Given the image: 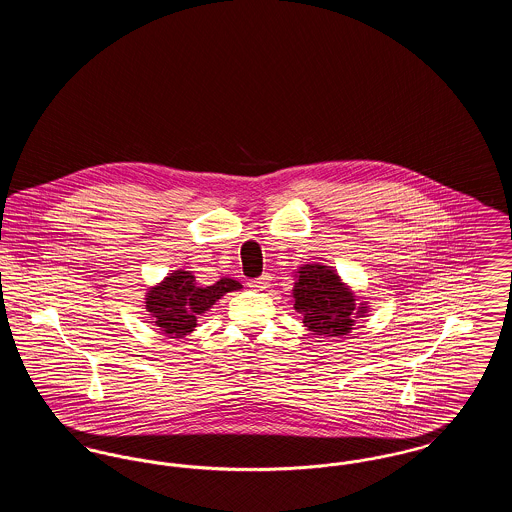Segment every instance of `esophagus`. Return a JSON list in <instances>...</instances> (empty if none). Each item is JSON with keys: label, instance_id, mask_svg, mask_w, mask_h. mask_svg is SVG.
I'll return each instance as SVG.
<instances>
[{"label": "esophagus", "instance_id": "34e87169", "mask_svg": "<svg viewBox=\"0 0 512 512\" xmlns=\"http://www.w3.org/2000/svg\"><path fill=\"white\" fill-rule=\"evenodd\" d=\"M268 284H270V276L268 274H263V276L255 278V280H249V288H253V290H265V288H268Z\"/></svg>", "mask_w": 512, "mask_h": 512}]
</instances>
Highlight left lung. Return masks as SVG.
<instances>
[{"instance_id":"1","label":"left lung","mask_w":512,"mask_h":512,"mask_svg":"<svg viewBox=\"0 0 512 512\" xmlns=\"http://www.w3.org/2000/svg\"><path fill=\"white\" fill-rule=\"evenodd\" d=\"M293 301L305 326L324 338L347 336L355 320L368 311L366 303H357L355 293L341 282L338 272L320 263L297 268Z\"/></svg>"}]
</instances>
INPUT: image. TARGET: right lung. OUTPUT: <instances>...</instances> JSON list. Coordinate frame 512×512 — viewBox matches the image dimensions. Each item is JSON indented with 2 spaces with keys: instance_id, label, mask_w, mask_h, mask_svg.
<instances>
[{
  "instance_id": "obj_1",
  "label": "right lung",
  "mask_w": 512,
  "mask_h": 512,
  "mask_svg": "<svg viewBox=\"0 0 512 512\" xmlns=\"http://www.w3.org/2000/svg\"><path fill=\"white\" fill-rule=\"evenodd\" d=\"M240 288L242 284L232 278H220L213 286H197L194 274L180 268L147 290L146 309L163 334L184 338L194 332L199 315L209 311L224 293Z\"/></svg>"
}]
</instances>
